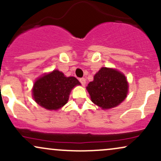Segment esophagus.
<instances>
[{
    "mask_svg": "<svg viewBox=\"0 0 161 161\" xmlns=\"http://www.w3.org/2000/svg\"><path fill=\"white\" fill-rule=\"evenodd\" d=\"M79 82H81V84H82V86H85V85H86V79H85V78H80V79H79Z\"/></svg>",
    "mask_w": 161,
    "mask_h": 161,
    "instance_id": "34e87169",
    "label": "esophagus"
}]
</instances>
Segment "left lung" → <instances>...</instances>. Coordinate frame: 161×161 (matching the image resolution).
<instances>
[{
    "instance_id": "1",
    "label": "left lung",
    "mask_w": 161,
    "mask_h": 161,
    "mask_svg": "<svg viewBox=\"0 0 161 161\" xmlns=\"http://www.w3.org/2000/svg\"><path fill=\"white\" fill-rule=\"evenodd\" d=\"M87 90L92 102L103 109L114 108L125 98L128 82L125 75L114 69L102 67L88 83Z\"/></svg>"
}]
</instances>
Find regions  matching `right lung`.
<instances>
[{
	"label": "right lung",
	"mask_w": 161,
	"mask_h": 161,
	"mask_svg": "<svg viewBox=\"0 0 161 161\" xmlns=\"http://www.w3.org/2000/svg\"><path fill=\"white\" fill-rule=\"evenodd\" d=\"M80 85L75 77H66L58 70L36 80L32 93L35 101L47 110H57L66 104L72 88Z\"/></svg>",
	"instance_id": "add662e5"
}]
</instances>
